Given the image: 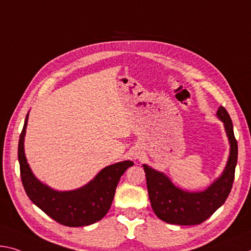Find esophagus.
<instances>
[{
    "mask_svg": "<svg viewBox=\"0 0 251 251\" xmlns=\"http://www.w3.org/2000/svg\"><path fill=\"white\" fill-rule=\"evenodd\" d=\"M133 156H134L135 160H138V158H141V153L140 152H135L133 154Z\"/></svg>",
    "mask_w": 251,
    "mask_h": 251,
    "instance_id": "esophagus-1",
    "label": "esophagus"
}]
</instances>
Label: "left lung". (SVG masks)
<instances>
[{
	"instance_id": "obj_1",
	"label": "left lung",
	"mask_w": 251,
	"mask_h": 251,
	"mask_svg": "<svg viewBox=\"0 0 251 251\" xmlns=\"http://www.w3.org/2000/svg\"><path fill=\"white\" fill-rule=\"evenodd\" d=\"M230 142V156L222 176L202 192H186L176 188L170 178L150 166H144L147 191L155 214L171 225L196 226L204 222L225 203L231 191L238 158V143L233 125L225 107L218 109Z\"/></svg>"
}]
</instances>
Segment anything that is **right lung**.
<instances>
[{
	"label": "right lung",
	"mask_w": 251,
	"mask_h": 251,
	"mask_svg": "<svg viewBox=\"0 0 251 251\" xmlns=\"http://www.w3.org/2000/svg\"><path fill=\"white\" fill-rule=\"evenodd\" d=\"M27 117L29 114L20 134L18 158L23 188L30 200L54 221L67 226H89L104 218L113 202L119 178L134 163L124 161L107 166L93 181L78 190L54 191L37 180L26 162L23 141Z\"/></svg>",
	"instance_id": "right-lung-1"
}]
</instances>
